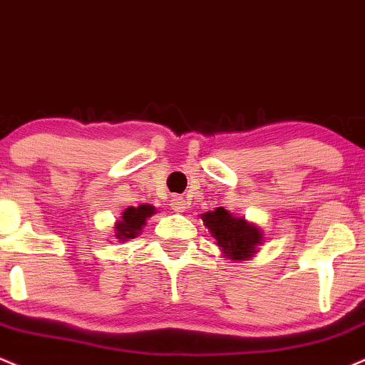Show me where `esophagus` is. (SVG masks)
I'll use <instances>...</instances> for the list:
<instances>
[{"mask_svg": "<svg viewBox=\"0 0 365 365\" xmlns=\"http://www.w3.org/2000/svg\"><path fill=\"white\" fill-rule=\"evenodd\" d=\"M170 208H173L175 213L186 212V200H184L182 196H174V198L170 200Z\"/></svg>", "mask_w": 365, "mask_h": 365, "instance_id": "esophagus-1", "label": "esophagus"}]
</instances>
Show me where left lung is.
I'll return each mask as SVG.
<instances>
[{
    "mask_svg": "<svg viewBox=\"0 0 365 365\" xmlns=\"http://www.w3.org/2000/svg\"><path fill=\"white\" fill-rule=\"evenodd\" d=\"M205 229L215 239L222 255L232 261H247L255 258L259 246H263L264 234L258 225L244 217H235L225 208L218 207L213 212L201 213Z\"/></svg>",
    "mask_w": 365,
    "mask_h": 365,
    "instance_id": "8db88e82",
    "label": "left lung"
}]
</instances>
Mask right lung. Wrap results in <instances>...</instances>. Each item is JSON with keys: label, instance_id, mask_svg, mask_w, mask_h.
Wrapping results in <instances>:
<instances>
[{"label": "right lung", "instance_id": "add662e5", "mask_svg": "<svg viewBox=\"0 0 365 365\" xmlns=\"http://www.w3.org/2000/svg\"><path fill=\"white\" fill-rule=\"evenodd\" d=\"M157 208L152 207L150 203L138 205V207H128L119 217V220H115L114 224V237L119 242H126L130 239L138 237L143 230V227L147 225V220L152 215H155Z\"/></svg>", "mask_w": 365, "mask_h": 365}]
</instances>
